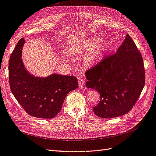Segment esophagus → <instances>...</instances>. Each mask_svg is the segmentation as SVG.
Listing matches in <instances>:
<instances>
[{"mask_svg": "<svg viewBox=\"0 0 156 156\" xmlns=\"http://www.w3.org/2000/svg\"><path fill=\"white\" fill-rule=\"evenodd\" d=\"M78 82H79V85L80 87H82L84 84V79L82 77H78Z\"/></svg>", "mask_w": 156, "mask_h": 156, "instance_id": "esophagus-1", "label": "esophagus"}]
</instances>
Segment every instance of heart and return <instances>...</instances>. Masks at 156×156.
Instances as JSON below:
<instances>
[{
  "mask_svg": "<svg viewBox=\"0 0 156 156\" xmlns=\"http://www.w3.org/2000/svg\"><path fill=\"white\" fill-rule=\"evenodd\" d=\"M96 42L97 40L89 39L83 41L81 44L73 45L70 48V50L74 53H77L81 51H87L93 47L88 51L86 61L88 64H94L102 57L105 48V45H96L94 47L93 46L96 45Z\"/></svg>",
  "mask_w": 156,
  "mask_h": 156,
  "instance_id": "b5f03b06",
  "label": "heart"
}]
</instances>
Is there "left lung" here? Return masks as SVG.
<instances>
[{
    "label": "left lung",
    "instance_id": "8db88e82",
    "mask_svg": "<svg viewBox=\"0 0 156 156\" xmlns=\"http://www.w3.org/2000/svg\"><path fill=\"white\" fill-rule=\"evenodd\" d=\"M85 75L87 87L95 89L100 94V101L93 111L103 119L130 111L145 84L142 55L129 34L114 54L105 56L87 70Z\"/></svg>",
    "mask_w": 156,
    "mask_h": 156
}]
</instances>
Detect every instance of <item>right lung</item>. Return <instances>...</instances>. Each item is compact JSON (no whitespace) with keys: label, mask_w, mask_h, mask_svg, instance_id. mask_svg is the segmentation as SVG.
<instances>
[{"label":"right lung","mask_w":156,"mask_h":156,"mask_svg":"<svg viewBox=\"0 0 156 156\" xmlns=\"http://www.w3.org/2000/svg\"><path fill=\"white\" fill-rule=\"evenodd\" d=\"M24 43V39L20 40L9 60L11 91L29 115L40 119H52L60 111L67 94L78 87L77 79L58 74L40 78L28 73L21 58Z\"/></svg>","instance_id":"obj_1"}]
</instances>
